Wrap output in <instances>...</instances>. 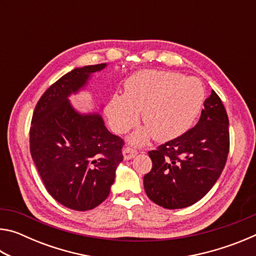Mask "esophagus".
<instances>
[{
    "label": "esophagus",
    "mask_w": 256,
    "mask_h": 256,
    "mask_svg": "<svg viewBox=\"0 0 256 256\" xmlns=\"http://www.w3.org/2000/svg\"><path fill=\"white\" fill-rule=\"evenodd\" d=\"M138 154V151L136 149H133L132 146H126V148L123 149V154H124V158L128 160V159H132L133 157H136Z\"/></svg>",
    "instance_id": "34e87169"
}]
</instances>
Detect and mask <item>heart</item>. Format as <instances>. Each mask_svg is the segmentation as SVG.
I'll list each match as a JSON object with an SVG mask.
<instances>
[{
    "mask_svg": "<svg viewBox=\"0 0 256 256\" xmlns=\"http://www.w3.org/2000/svg\"><path fill=\"white\" fill-rule=\"evenodd\" d=\"M206 99L202 82L193 76L168 71L146 70L134 73L124 84V94H114L106 106L112 131L128 132L138 120L148 130L132 138L144 144L152 134L154 140L166 142L184 134L196 122Z\"/></svg>",
    "mask_w": 256,
    "mask_h": 256,
    "instance_id": "obj_1",
    "label": "heart"
}]
</instances>
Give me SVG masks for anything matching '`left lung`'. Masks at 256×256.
<instances>
[{
    "label": "left lung",
    "instance_id": "8db88e82",
    "mask_svg": "<svg viewBox=\"0 0 256 256\" xmlns=\"http://www.w3.org/2000/svg\"><path fill=\"white\" fill-rule=\"evenodd\" d=\"M228 126L226 108L212 90L196 126L148 152L152 168L144 185L150 200L166 209H182L201 200L226 164Z\"/></svg>",
    "mask_w": 256,
    "mask_h": 256
}]
</instances>
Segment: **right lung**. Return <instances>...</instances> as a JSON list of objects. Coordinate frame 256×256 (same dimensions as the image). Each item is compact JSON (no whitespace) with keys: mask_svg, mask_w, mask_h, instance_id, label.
I'll use <instances>...</instances> for the list:
<instances>
[{"mask_svg":"<svg viewBox=\"0 0 256 256\" xmlns=\"http://www.w3.org/2000/svg\"><path fill=\"white\" fill-rule=\"evenodd\" d=\"M106 64L74 68L54 82L34 107L30 154L53 198L68 209L92 210L110 196L124 140L112 134L97 114L80 115L68 96Z\"/></svg>","mask_w":256,"mask_h":256,"instance_id":"right-lung-1","label":"right lung"}]
</instances>
